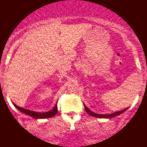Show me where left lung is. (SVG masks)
I'll return each instance as SVG.
<instances>
[{
	"label": "left lung",
	"instance_id": "1",
	"mask_svg": "<svg viewBox=\"0 0 147 147\" xmlns=\"http://www.w3.org/2000/svg\"><path fill=\"white\" fill-rule=\"evenodd\" d=\"M84 107H85V111H86V112H87V113H88L89 115H90L91 116L95 117H98V118H107V119L113 118V117H114L117 116V115L121 114V113H123L124 112V111H125L127 109H124V110H122V111H118V112L112 113V114H109V115H100V114H97V113H93L92 111H91L90 110V109H89L88 108H87L85 105H84Z\"/></svg>",
	"mask_w": 147,
	"mask_h": 147
}]
</instances>
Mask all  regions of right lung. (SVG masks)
Wrapping results in <instances>:
<instances>
[{
	"mask_svg": "<svg viewBox=\"0 0 147 147\" xmlns=\"http://www.w3.org/2000/svg\"><path fill=\"white\" fill-rule=\"evenodd\" d=\"M14 107L16 108L18 110H19L21 112L25 113L29 116H31L32 117L34 118V119H45V118H49V117H52L54 115L57 114V105L55 106V107L53 108L52 110H51L49 112H46V113H37V112H34V111H29L27 110V109H23V108L18 107L13 104Z\"/></svg>",
	"mask_w": 147,
	"mask_h": 147,
	"instance_id": "add662e5",
	"label": "right lung"
}]
</instances>
